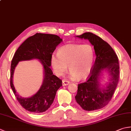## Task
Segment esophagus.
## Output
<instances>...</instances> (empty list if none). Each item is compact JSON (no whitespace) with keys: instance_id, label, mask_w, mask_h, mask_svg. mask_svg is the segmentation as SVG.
Returning <instances> with one entry per match:
<instances>
[{"instance_id":"34e87169","label":"esophagus","mask_w":131,"mask_h":131,"mask_svg":"<svg viewBox=\"0 0 131 131\" xmlns=\"http://www.w3.org/2000/svg\"><path fill=\"white\" fill-rule=\"evenodd\" d=\"M69 83H70V82L67 81V80H62V85L63 86L68 85V84H69Z\"/></svg>"}]
</instances>
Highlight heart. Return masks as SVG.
Segmentation results:
<instances>
[{"label": "heart", "mask_w": 131, "mask_h": 131, "mask_svg": "<svg viewBox=\"0 0 131 131\" xmlns=\"http://www.w3.org/2000/svg\"><path fill=\"white\" fill-rule=\"evenodd\" d=\"M94 60V49L90 44H71L61 47L57 55L52 54L51 63L57 76H62L68 65L70 77L80 80L90 75Z\"/></svg>", "instance_id": "heart-1"}]
</instances>
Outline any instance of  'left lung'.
Returning a JSON list of instances; mask_svg holds the SVG:
<instances>
[{
  "instance_id": "left-lung-1",
  "label": "left lung",
  "mask_w": 131,
  "mask_h": 131,
  "mask_svg": "<svg viewBox=\"0 0 131 131\" xmlns=\"http://www.w3.org/2000/svg\"><path fill=\"white\" fill-rule=\"evenodd\" d=\"M87 39L93 46L96 60L91 75L86 82L78 85L75 97L77 102L86 111L99 110L105 107L112 99L117 86L119 76L118 58L109 44L92 32L75 36ZM104 73H107L109 82L101 83Z\"/></svg>"
}]
</instances>
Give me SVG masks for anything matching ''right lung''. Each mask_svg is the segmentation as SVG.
Instances as JSON below:
<instances>
[{
	"label": "right lung",
	"mask_w": 131,
	"mask_h": 131,
	"mask_svg": "<svg viewBox=\"0 0 131 131\" xmlns=\"http://www.w3.org/2000/svg\"><path fill=\"white\" fill-rule=\"evenodd\" d=\"M62 41L58 36L37 33L28 38L18 47L12 58L10 66V87L18 102L29 112L41 113L51 107L57 90L62 85V81L50 68L53 52ZM36 59L43 68V80L37 93L29 97H22L16 92L13 82L14 71L19 62Z\"/></svg>",
	"instance_id": "1"
}]
</instances>
